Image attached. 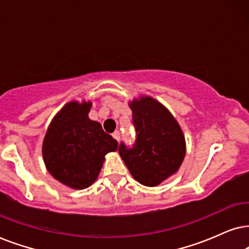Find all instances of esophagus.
<instances>
[{"mask_svg": "<svg viewBox=\"0 0 249 249\" xmlns=\"http://www.w3.org/2000/svg\"><path fill=\"white\" fill-rule=\"evenodd\" d=\"M112 137H114L115 140H117V141L121 140V133H119V131H115L114 133H112Z\"/></svg>", "mask_w": 249, "mask_h": 249, "instance_id": "34e87169", "label": "esophagus"}]
</instances>
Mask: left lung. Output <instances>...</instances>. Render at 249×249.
Segmentation results:
<instances>
[{"label": "left lung", "instance_id": "obj_1", "mask_svg": "<svg viewBox=\"0 0 249 249\" xmlns=\"http://www.w3.org/2000/svg\"><path fill=\"white\" fill-rule=\"evenodd\" d=\"M137 131L133 148L119 145V155L135 180L156 187L177 173L185 156L182 128L170 110L149 95L128 102Z\"/></svg>", "mask_w": 249, "mask_h": 249}]
</instances>
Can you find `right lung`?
Instances as JSON below:
<instances>
[{
  "label": "right lung",
  "instance_id": "obj_1",
  "mask_svg": "<svg viewBox=\"0 0 249 249\" xmlns=\"http://www.w3.org/2000/svg\"><path fill=\"white\" fill-rule=\"evenodd\" d=\"M91 101H71L53 117L42 145L45 167L60 183L82 190L99 177L105 156L117 150L118 143L91 121Z\"/></svg>",
  "mask_w": 249,
  "mask_h": 249
}]
</instances>
